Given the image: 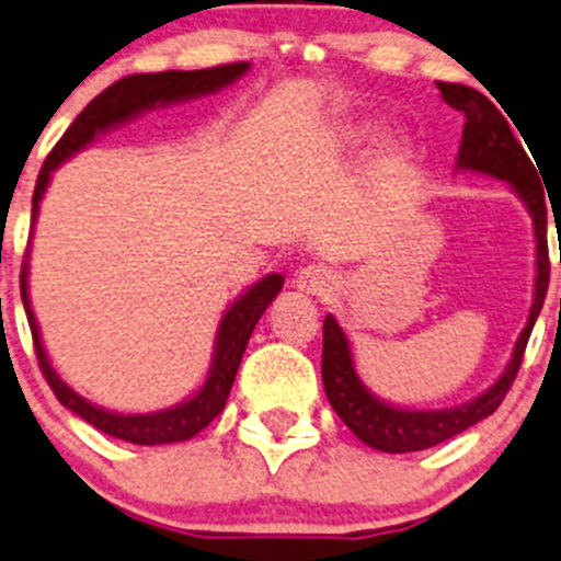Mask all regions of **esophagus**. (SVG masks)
Instances as JSON below:
<instances>
[{"label":"esophagus","instance_id":"esophagus-1","mask_svg":"<svg viewBox=\"0 0 561 561\" xmlns=\"http://www.w3.org/2000/svg\"><path fill=\"white\" fill-rule=\"evenodd\" d=\"M336 274H333L328 265L312 263V265H304L301 271L296 274V287L304 293H312V296H325L336 287Z\"/></svg>","mask_w":561,"mask_h":561}]
</instances>
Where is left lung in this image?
<instances>
[{
    "mask_svg": "<svg viewBox=\"0 0 561 561\" xmlns=\"http://www.w3.org/2000/svg\"><path fill=\"white\" fill-rule=\"evenodd\" d=\"M445 103L454 105L463 113V135L461 149H458V168L496 175V179L511 181L513 190L524 197L535 217L537 236V285L535 304H531L529 322L518 336L516 353L507 364L505 375L494 382L483 396H478L469 404L454 407V410H399V407L382 404L380 399L360 386L355 375L353 355H350L347 336L336 325L333 317L322 322V386L325 396L336 415L342 417L344 426L360 439L386 454H412V450L434 448L456 434L467 432L478 421L489 417L507 390L513 388L518 369H522L524 350L529 342V333L535 328L537 314H540L542 301H546L548 276H551V263H548V236H546V197H542L540 179H537L535 165L526 157L524 146L513 135L511 124L502 116L500 107L491 103L478 89L463 87V83H443L437 81Z\"/></svg>",
    "mask_w": 561,
    "mask_h": 561,
    "instance_id": "obj_1",
    "label": "left lung"
}]
</instances>
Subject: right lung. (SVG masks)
I'll return each instance as SVG.
<instances>
[{
    "mask_svg": "<svg viewBox=\"0 0 561 561\" xmlns=\"http://www.w3.org/2000/svg\"><path fill=\"white\" fill-rule=\"evenodd\" d=\"M247 70L249 61H230V65L206 67V70L190 72H140V76H127L122 78V81L111 83L105 92H100L92 103L78 113L76 122L67 127V133L61 135L59 144H56L54 149H50V154L45 157L37 175L35 195H32V217H37L39 197H43L45 186H48L50 171H54L59 162H65L70 154H76L78 149H83L89 140L98 138L100 133H105V129L116 127V124L127 122V118L138 116L140 111H149V107L154 105H165L175 103V100H190L197 98V94L217 92V89L228 87L236 78L244 76ZM282 282L285 279H282L279 274H268L225 312L222 322H219L217 353H214L211 375H208L206 386L197 390L190 401L173 407V410L151 412V415H116V412H107L89 404V401L81 399L76 390L67 388L65 382L59 380V375L50 369L48 355H45L43 342H39L37 322L30 307V296H26V263L21 265V298H24L26 320H30L32 339H35V355L45 382H48L56 399H59L67 410H72L78 417L92 423L100 432L133 445H165L190 439L195 437L197 432H203V428L225 410L230 388H233L236 371H239L241 358H244L249 336H252L260 314L265 312V307H268L276 298V293L282 290Z\"/></svg>",
    "mask_w": 561,
    "mask_h": 561,
    "instance_id": "add662e5",
    "label": "right lung"
}]
</instances>
